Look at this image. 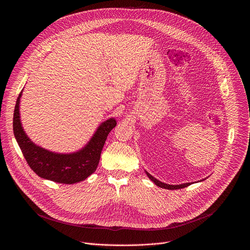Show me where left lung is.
Here are the masks:
<instances>
[{"label": "left lung", "instance_id": "8db88e82", "mask_svg": "<svg viewBox=\"0 0 250 250\" xmlns=\"http://www.w3.org/2000/svg\"><path fill=\"white\" fill-rule=\"evenodd\" d=\"M146 175L148 176L149 179L155 184L157 185L158 187H161V188H164V189H168V190H177V189H182V188H185V187H188L191 185V183H185V184H181V185H169V184H165V183H162L160 182L159 180L155 179V178L153 176H151L148 172H146Z\"/></svg>", "mask_w": 250, "mask_h": 250}]
</instances>
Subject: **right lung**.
<instances>
[{"mask_svg":"<svg viewBox=\"0 0 250 250\" xmlns=\"http://www.w3.org/2000/svg\"><path fill=\"white\" fill-rule=\"evenodd\" d=\"M20 93L14 112L13 127L16 139L28 166L43 179L61 184H74L88 178L98 167L101 152L110 131L117 125L115 119L104 122L88 145L78 152L59 154L35 146L24 133L20 120Z\"/></svg>","mask_w":250,"mask_h":250,"instance_id":"obj_1","label":"right lung"}]
</instances>
